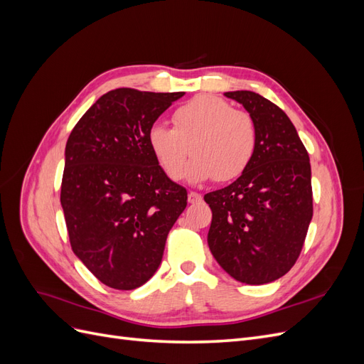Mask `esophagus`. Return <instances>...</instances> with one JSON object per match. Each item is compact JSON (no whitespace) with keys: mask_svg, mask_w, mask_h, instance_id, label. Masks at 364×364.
Returning a JSON list of instances; mask_svg holds the SVG:
<instances>
[{"mask_svg":"<svg viewBox=\"0 0 364 364\" xmlns=\"http://www.w3.org/2000/svg\"><path fill=\"white\" fill-rule=\"evenodd\" d=\"M188 202H190V203H199V202H202V196H200L199 193L191 191V193L188 194Z\"/></svg>","mask_w":364,"mask_h":364,"instance_id":"esophagus-1","label":"esophagus"}]
</instances>
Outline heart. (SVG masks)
Wrapping results in <instances>:
<instances>
[{
	"mask_svg": "<svg viewBox=\"0 0 364 364\" xmlns=\"http://www.w3.org/2000/svg\"><path fill=\"white\" fill-rule=\"evenodd\" d=\"M173 129L153 124L147 142L153 158L171 181H181L191 155L188 178L193 182L240 178L257 150L253 118L215 95H197L173 112Z\"/></svg>",
	"mask_w": 364,
	"mask_h": 364,
	"instance_id": "heart-1",
	"label": "heart"
}]
</instances>
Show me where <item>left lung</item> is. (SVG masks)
I'll use <instances>...</instances> for the list:
<instances>
[{"instance_id": "1", "label": "left lung", "mask_w": 364, "mask_h": 364, "mask_svg": "<svg viewBox=\"0 0 364 364\" xmlns=\"http://www.w3.org/2000/svg\"><path fill=\"white\" fill-rule=\"evenodd\" d=\"M225 95L255 121L257 150L235 182L205 194L213 211L208 245L234 279L267 284L301 255L313 218L310 158L281 107L252 91Z\"/></svg>"}]
</instances>
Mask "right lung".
Wrapping results in <instances>:
<instances>
[{
    "label": "right lung",
    "instance_id": "right-lung-1",
    "mask_svg": "<svg viewBox=\"0 0 364 364\" xmlns=\"http://www.w3.org/2000/svg\"><path fill=\"white\" fill-rule=\"evenodd\" d=\"M183 94L109 91L67 141L60 203L70 243L111 289L134 290L155 274L186 208V190L165 176L147 142L150 127Z\"/></svg>",
    "mask_w": 364,
    "mask_h": 364
}]
</instances>
